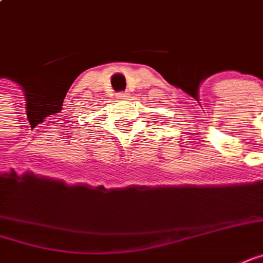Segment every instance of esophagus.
Wrapping results in <instances>:
<instances>
[{
	"label": "esophagus",
	"mask_w": 263,
	"mask_h": 263,
	"mask_svg": "<svg viewBox=\"0 0 263 263\" xmlns=\"http://www.w3.org/2000/svg\"><path fill=\"white\" fill-rule=\"evenodd\" d=\"M129 97V93H118L116 95V99H119V100H125V99H128Z\"/></svg>",
	"instance_id": "obj_1"
}]
</instances>
